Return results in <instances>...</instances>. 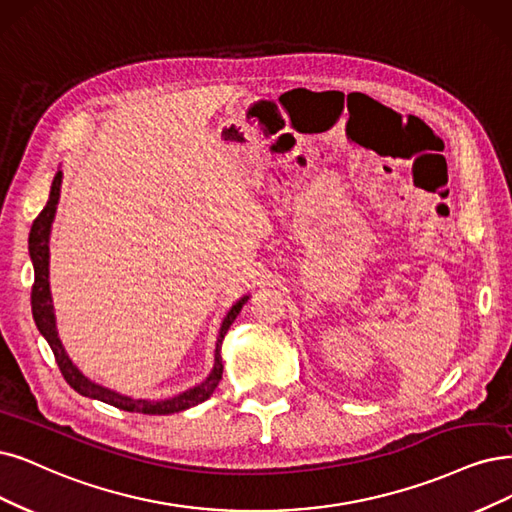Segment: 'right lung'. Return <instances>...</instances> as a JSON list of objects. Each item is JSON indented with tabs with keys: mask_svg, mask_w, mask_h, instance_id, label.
I'll return each instance as SVG.
<instances>
[{
	"mask_svg": "<svg viewBox=\"0 0 512 512\" xmlns=\"http://www.w3.org/2000/svg\"><path fill=\"white\" fill-rule=\"evenodd\" d=\"M61 170L54 175L52 181V189H50V198L44 206V211L35 217L31 234H29V253H31V261L35 268V280H33V289H31V310H33V318L35 325L40 329V333L46 337V342L50 344L52 352H54V361L59 365L63 377L67 380V384L80 392L82 396H90V399L103 401L107 405H113L118 409L130 411V413H145V415H168V413H179L185 411L189 407H194L202 401H206L211 396L221 380L223 373V363H221V342L230 329V325L236 320V316L240 314L242 306L246 304V299L242 297L238 304L227 312L219 337H217V348H215V367L213 373L206 377V382H202L200 386L187 390L179 396H173V399H164V401H137L130 399V396H122L118 392H111L99 384L90 382L88 377H84L75 365L69 361V356L65 354V348L61 344L59 335H56V325H54V312H52V299H50V282H48V238H50V227H52V219L56 213V204H59V196H61Z\"/></svg>",
	"mask_w": 512,
	"mask_h": 512,
	"instance_id": "obj_1",
	"label": "right lung"
}]
</instances>
